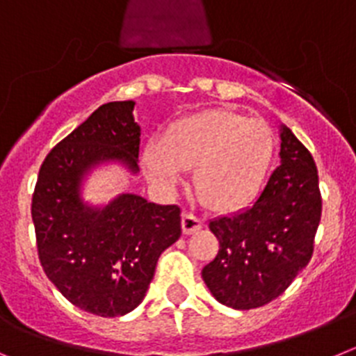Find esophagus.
<instances>
[{
  "label": "esophagus",
  "instance_id": "obj_1",
  "mask_svg": "<svg viewBox=\"0 0 356 356\" xmlns=\"http://www.w3.org/2000/svg\"><path fill=\"white\" fill-rule=\"evenodd\" d=\"M181 225H182V232H184L186 236H190V234L197 232V230L202 229V220L195 216V214L184 213L182 214Z\"/></svg>",
  "mask_w": 356,
  "mask_h": 356
}]
</instances>
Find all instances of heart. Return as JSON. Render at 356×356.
I'll return each instance as SVG.
<instances>
[{
	"label": "heart",
	"instance_id": "heart-1",
	"mask_svg": "<svg viewBox=\"0 0 356 356\" xmlns=\"http://www.w3.org/2000/svg\"><path fill=\"white\" fill-rule=\"evenodd\" d=\"M273 158V133L259 118L207 110L172 124L143 150L150 181L175 188L195 166V188L207 206L238 211L254 202Z\"/></svg>",
	"mask_w": 356,
	"mask_h": 356
}]
</instances>
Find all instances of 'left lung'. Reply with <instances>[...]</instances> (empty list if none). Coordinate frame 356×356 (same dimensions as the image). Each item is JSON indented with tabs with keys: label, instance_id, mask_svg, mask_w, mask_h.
<instances>
[{
	"label": "left lung",
	"instance_id": "1",
	"mask_svg": "<svg viewBox=\"0 0 356 356\" xmlns=\"http://www.w3.org/2000/svg\"><path fill=\"white\" fill-rule=\"evenodd\" d=\"M280 166L246 209L214 218L218 255L202 278L222 305L250 310L280 296L312 257L321 193L312 154L280 126Z\"/></svg>",
	"mask_w": 356,
	"mask_h": 356
}]
</instances>
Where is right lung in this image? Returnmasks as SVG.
<instances>
[{
  "mask_svg": "<svg viewBox=\"0 0 356 356\" xmlns=\"http://www.w3.org/2000/svg\"><path fill=\"white\" fill-rule=\"evenodd\" d=\"M134 101L102 104L44 159L31 200L38 259L72 305L101 318L142 303L159 255L181 238V209L120 193L94 206L86 177L102 165L136 175L140 126Z\"/></svg>",
  "mask_w": 356,
  "mask_h": 356,
  "instance_id": "add662e5",
  "label": "right lung"
}]
</instances>
